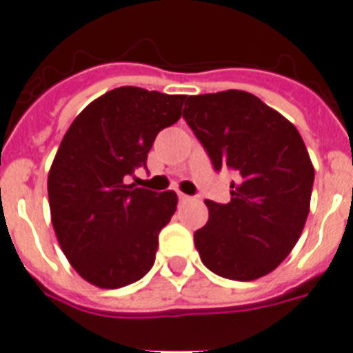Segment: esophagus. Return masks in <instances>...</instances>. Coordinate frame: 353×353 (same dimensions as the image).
Segmentation results:
<instances>
[{
    "label": "esophagus",
    "mask_w": 353,
    "mask_h": 353,
    "mask_svg": "<svg viewBox=\"0 0 353 353\" xmlns=\"http://www.w3.org/2000/svg\"><path fill=\"white\" fill-rule=\"evenodd\" d=\"M179 200L182 203H185V202H189V200H191V196H188V194H183V193H179Z\"/></svg>",
    "instance_id": "34e87169"
}]
</instances>
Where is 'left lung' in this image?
<instances>
[{"instance_id": "left-lung-1", "label": "left lung", "mask_w": 353, "mask_h": 353, "mask_svg": "<svg viewBox=\"0 0 353 353\" xmlns=\"http://www.w3.org/2000/svg\"><path fill=\"white\" fill-rule=\"evenodd\" d=\"M183 119L212 168L236 173L231 202L208 200L194 247L211 272L236 281L269 274L294 249L310 209L314 165L292 122L241 90L191 95Z\"/></svg>"}]
</instances>
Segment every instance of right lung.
<instances>
[{
    "instance_id": "right-lung-1",
    "label": "right lung",
    "mask_w": 353,
    "mask_h": 353,
    "mask_svg": "<svg viewBox=\"0 0 353 353\" xmlns=\"http://www.w3.org/2000/svg\"><path fill=\"white\" fill-rule=\"evenodd\" d=\"M185 95L122 86L79 113L48 173L52 225L79 276L119 288L144 278L155 263L159 232L179 198L126 183L145 168L160 130L182 115Z\"/></svg>"
}]
</instances>
